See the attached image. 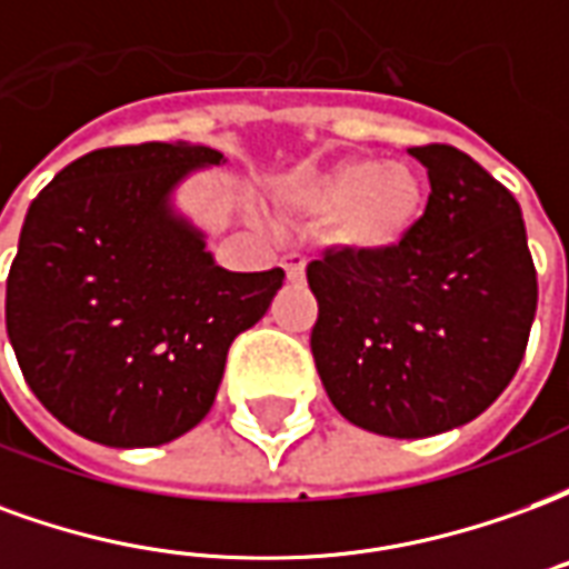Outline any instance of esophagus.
<instances>
[{"label":"esophagus","mask_w":569,"mask_h":569,"mask_svg":"<svg viewBox=\"0 0 569 569\" xmlns=\"http://www.w3.org/2000/svg\"><path fill=\"white\" fill-rule=\"evenodd\" d=\"M280 264H283L286 277H289L292 283H301V280H305V259H301V256L289 252V256H283V261H280Z\"/></svg>","instance_id":"esophagus-1"}]
</instances>
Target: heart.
<instances>
[{"mask_svg": "<svg viewBox=\"0 0 569 569\" xmlns=\"http://www.w3.org/2000/svg\"><path fill=\"white\" fill-rule=\"evenodd\" d=\"M277 207L322 219L326 243L350 256H378L406 240L427 207L423 176L408 163L345 154L277 179Z\"/></svg>", "mask_w": 569, "mask_h": 569, "instance_id": "heart-1", "label": "heart"}]
</instances>
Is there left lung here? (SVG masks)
<instances>
[{
    "label": "left lung",
    "mask_w": 569,
    "mask_h": 569,
    "mask_svg": "<svg viewBox=\"0 0 569 569\" xmlns=\"http://www.w3.org/2000/svg\"><path fill=\"white\" fill-rule=\"evenodd\" d=\"M408 154L429 176L415 231L378 256L326 252L308 264L322 387L341 418L390 439L448 432L493 406L537 317L512 191L453 146Z\"/></svg>",
    "instance_id": "8db88e82"
}]
</instances>
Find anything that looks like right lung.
I'll list each match as a JSON object with an SVG mask.
<instances>
[{
	"label": "right lung",
	"instance_id": "right-lung-1",
	"mask_svg": "<svg viewBox=\"0 0 569 569\" xmlns=\"http://www.w3.org/2000/svg\"><path fill=\"white\" fill-rule=\"evenodd\" d=\"M219 163L222 151L188 142L97 149L30 203L8 341L39 402L84 439L149 448L198 427L231 341L283 286L280 268L224 271L176 210V188Z\"/></svg>",
	"mask_w": 569,
	"mask_h": 569
}]
</instances>
